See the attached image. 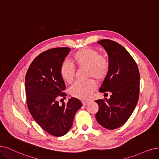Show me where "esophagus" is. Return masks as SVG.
<instances>
[{"instance_id":"esophagus-1","label":"esophagus","mask_w":159,"mask_h":159,"mask_svg":"<svg viewBox=\"0 0 159 159\" xmlns=\"http://www.w3.org/2000/svg\"><path fill=\"white\" fill-rule=\"evenodd\" d=\"M89 103V102H88V101H84V102H83V105H88Z\"/></svg>"}]
</instances>
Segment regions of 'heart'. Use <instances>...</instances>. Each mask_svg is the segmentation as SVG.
Instances as JSON below:
<instances>
[{"instance_id": "obj_1", "label": "heart", "mask_w": 159, "mask_h": 159, "mask_svg": "<svg viewBox=\"0 0 159 159\" xmlns=\"http://www.w3.org/2000/svg\"><path fill=\"white\" fill-rule=\"evenodd\" d=\"M71 60L79 67H86L88 77H94L97 80L103 79L107 75L110 63L108 57L99 54L98 50L84 48L75 52ZM60 75L62 79L68 84L72 83L75 78L74 67L67 61H63L60 67ZM96 83L93 79L84 82H78L70 89V93L75 98L82 99H88L96 89Z\"/></svg>"}]
</instances>
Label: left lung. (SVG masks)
Segmentation results:
<instances>
[{
	"mask_svg": "<svg viewBox=\"0 0 159 159\" xmlns=\"http://www.w3.org/2000/svg\"><path fill=\"white\" fill-rule=\"evenodd\" d=\"M106 50L110 67L99 92L111 95L98 99L96 119L109 130L118 128L128 120L136 107L139 93V69L129 52L120 44L109 39L98 42Z\"/></svg>",
	"mask_w": 159,
	"mask_h": 159,
	"instance_id": "8db88e82",
	"label": "left lung"
}]
</instances>
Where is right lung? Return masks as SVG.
Wrapping results in <instances>:
<instances>
[{"mask_svg":"<svg viewBox=\"0 0 159 159\" xmlns=\"http://www.w3.org/2000/svg\"><path fill=\"white\" fill-rule=\"evenodd\" d=\"M69 52L67 47L43 52L34 59L25 75V88L29 112L43 130L57 137L69 132L76 112L83 105L75 98L61 105L57 100L59 96H67L63 92L66 84L60 70Z\"/></svg>","mask_w":159,"mask_h":159,"instance_id":"add662e5","label":"right lung"}]
</instances>
